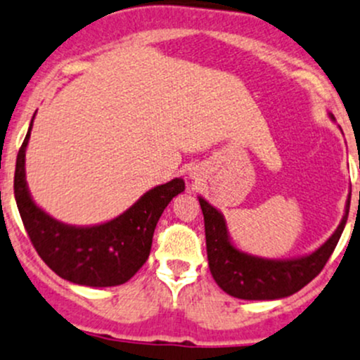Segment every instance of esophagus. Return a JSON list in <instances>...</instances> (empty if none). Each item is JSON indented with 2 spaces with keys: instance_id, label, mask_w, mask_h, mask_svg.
Wrapping results in <instances>:
<instances>
[{
  "instance_id": "esophagus-1",
  "label": "esophagus",
  "mask_w": 360,
  "mask_h": 360,
  "mask_svg": "<svg viewBox=\"0 0 360 360\" xmlns=\"http://www.w3.org/2000/svg\"><path fill=\"white\" fill-rule=\"evenodd\" d=\"M198 177H200V174L196 172V171H191V172H189V179H195V181H198Z\"/></svg>"
}]
</instances>
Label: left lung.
<instances>
[{"label":"left lung","mask_w":360,"mask_h":360,"mask_svg":"<svg viewBox=\"0 0 360 360\" xmlns=\"http://www.w3.org/2000/svg\"><path fill=\"white\" fill-rule=\"evenodd\" d=\"M330 117L333 120L331 114ZM198 200L205 219V238L212 276L224 292L244 301H275L289 297L307 285L323 270L337 246L350 207V201L347 200L342 222L318 250L297 258L271 259L240 251L229 236L222 213L201 196Z\"/></svg>","instance_id":"1"}]
</instances>
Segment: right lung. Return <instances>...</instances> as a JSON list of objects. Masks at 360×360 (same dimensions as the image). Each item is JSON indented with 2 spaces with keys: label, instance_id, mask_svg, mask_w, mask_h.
<instances>
[{
  "label": "right lung",
  "instance_id": "obj_1",
  "mask_svg": "<svg viewBox=\"0 0 360 360\" xmlns=\"http://www.w3.org/2000/svg\"><path fill=\"white\" fill-rule=\"evenodd\" d=\"M34 117L18 150L13 189L35 251L54 274L77 285L114 287L128 282L148 259L157 222L174 196L184 191V181L176 177L148 189L128 210L104 224L59 222L35 205L27 186L25 150Z\"/></svg>",
  "mask_w": 360,
  "mask_h": 360
}]
</instances>
